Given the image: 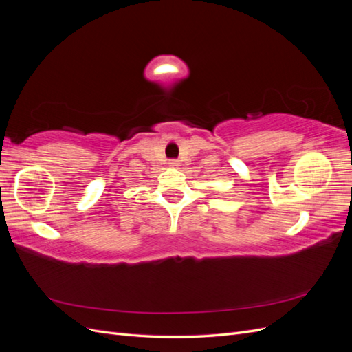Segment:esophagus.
I'll return each instance as SVG.
<instances>
[{
    "instance_id": "34e87169",
    "label": "esophagus",
    "mask_w": 352,
    "mask_h": 352,
    "mask_svg": "<svg viewBox=\"0 0 352 352\" xmlns=\"http://www.w3.org/2000/svg\"><path fill=\"white\" fill-rule=\"evenodd\" d=\"M170 166L172 167H176V166H179V163H177V160H170V163H168Z\"/></svg>"
}]
</instances>
